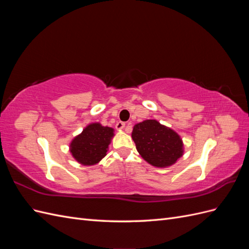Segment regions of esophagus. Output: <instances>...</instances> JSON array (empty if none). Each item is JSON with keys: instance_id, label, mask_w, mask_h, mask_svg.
Wrapping results in <instances>:
<instances>
[{"instance_id": "obj_1", "label": "esophagus", "mask_w": 249, "mask_h": 249, "mask_svg": "<svg viewBox=\"0 0 249 249\" xmlns=\"http://www.w3.org/2000/svg\"><path fill=\"white\" fill-rule=\"evenodd\" d=\"M124 127H125V124L124 122H118L116 124V129H118V130H123V129H124Z\"/></svg>"}]
</instances>
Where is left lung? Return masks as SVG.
<instances>
[{
  "instance_id": "1",
  "label": "left lung",
  "mask_w": 249,
  "mask_h": 249,
  "mask_svg": "<svg viewBox=\"0 0 249 249\" xmlns=\"http://www.w3.org/2000/svg\"><path fill=\"white\" fill-rule=\"evenodd\" d=\"M132 138L141 157L156 167H167L183 156L178 135L157 120H144L134 125Z\"/></svg>"
}]
</instances>
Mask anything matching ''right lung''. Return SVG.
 <instances>
[{"mask_svg": "<svg viewBox=\"0 0 249 249\" xmlns=\"http://www.w3.org/2000/svg\"><path fill=\"white\" fill-rule=\"evenodd\" d=\"M113 130L101 124H91L71 143V153L79 163L83 165H94L106 156Z\"/></svg>", "mask_w": 249, "mask_h": 249, "instance_id": "obj_1", "label": "right lung"}]
</instances>
